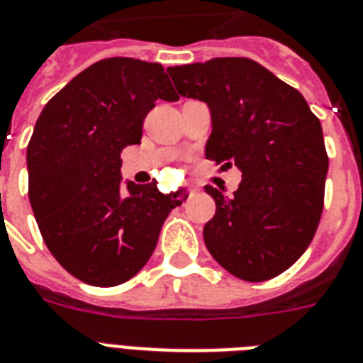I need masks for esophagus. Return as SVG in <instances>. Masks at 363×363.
Listing matches in <instances>:
<instances>
[{
    "mask_svg": "<svg viewBox=\"0 0 363 363\" xmlns=\"http://www.w3.org/2000/svg\"><path fill=\"white\" fill-rule=\"evenodd\" d=\"M188 190H190V194H191V196H194V194H196V191H197V186L190 184V186H188Z\"/></svg>",
    "mask_w": 363,
    "mask_h": 363,
    "instance_id": "obj_1",
    "label": "esophagus"
}]
</instances>
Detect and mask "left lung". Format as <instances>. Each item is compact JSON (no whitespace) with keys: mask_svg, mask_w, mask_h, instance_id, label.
<instances>
[{"mask_svg":"<svg viewBox=\"0 0 363 363\" xmlns=\"http://www.w3.org/2000/svg\"><path fill=\"white\" fill-rule=\"evenodd\" d=\"M181 96L205 101V155L236 166L233 196L206 184L216 214L203 228L219 266L249 282L284 273L308 249L325 201L328 157L321 121L299 90L245 57L167 68Z\"/></svg>","mask_w":363,"mask_h":363,"instance_id":"1","label":"left lung"}]
</instances>
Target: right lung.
I'll return each instance as SVG.
<instances>
[{"label": "right lung", "mask_w": 363, "mask_h": 363, "mask_svg": "<svg viewBox=\"0 0 363 363\" xmlns=\"http://www.w3.org/2000/svg\"><path fill=\"white\" fill-rule=\"evenodd\" d=\"M157 99H179L160 64L112 57L73 77L36 120L27 145L33 214L51 255L86 284L133 279L182 203L157 181L121 186V151L140 144Z\"/></svg>", "instance_id": "obj_1"}]
</instances>
